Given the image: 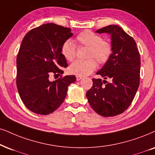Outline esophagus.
I'll return each instance as SVG.
<instances>
[{
  "label": "esophagus",
  "instance_id": "34e87169",
  "mask_svg": "<svg viewBox=\"0 0 155 155\" xmlns=\"http://www.w3.org/2000/svg\"><path fill=\"white\" fill-rule=\"evenodd\" d=\"M82 79V77L81 76H76V81H80V80H81Z\"/></svg>",
  "mask_w": 155,
  "mask_h": 155
}]
</instances>
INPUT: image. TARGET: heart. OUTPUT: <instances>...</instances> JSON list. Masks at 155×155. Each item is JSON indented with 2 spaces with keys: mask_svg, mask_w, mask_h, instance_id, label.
<instances>
[{
  "mask_svg": "<svg viewBox=\"0 0 155 155\" xmlns=\"http://www.w3.org/2000/svg\"><path fill=\"white\" fill-rule=\"evenodd\" d=\"M76 46L89 48L86 61H76L69 66V72L74 75L85 76L89 75L97 68V61L99 65H104L113 54V47L110 42L104 40L102 36L89 30L81 31L75 38ZM61 51L64 58L71 62L75 59L76 46L71 41H66Z\"/></svg>",
  "mask_w": 155,
  "mask_h": 155,
  "instance_id": "heart-1",
  "label": "heart"
}]
</instances>
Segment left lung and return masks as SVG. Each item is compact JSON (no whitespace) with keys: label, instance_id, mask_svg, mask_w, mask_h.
Returning a JSON list of instances; mask_svg holds the SVG:
<instances>
[{"label":"left lung","instance_id":"8db88e82","mask_svg":"<svg viewBox=\"0 0 155 155\" xmlns=\"http://www.w3.org/2000/svg\"><path fill=\"white\" fill-rule=\"evenodd\" d=\"M97 33L111 35L113 54L97 73L104 80L92 79L93 86L87 92V97L98 114L106 117L117 116L128 109L138 89L140 52L134 38L118 25L104 27Z\"/></svg>","mask_w":155,"mask_h":155}]
</instances>
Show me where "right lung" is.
I'll use <instances>...</instances> for the list:
<instances>
[{
	"instance_id": "right-lung-1",
	"label": "right lung",
	"mask_w": 155,
	"mask_h": 155,
	"mask_svg": "<svg viewBox=\"0 0 155 155\" xmlns=\"http://www.w3.org/2000/svg\"><path fill=\"white\" fill-rule=\"evenodd\" d=\"M71 28L46 23L25 35L16 58V85L19 96L29 110L47 115L56 110L65 99L68 87L76 81L65 76L68 66L61 51L62 45L72 36ZM61 75L54 82L50 76Z\"/></svg>"
}]
</instances>
